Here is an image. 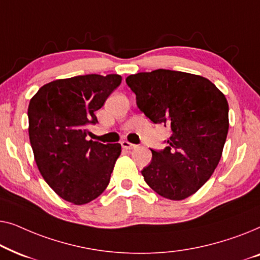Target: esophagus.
I'll list each match as a JSON object with an SVG mask.
<instances>
[{"mask_svg":"<svg viewBox=\"0 0 260 260\" xmlns=\"http://www.w3.org/2000/svg\"><path fill=\"white\" fill-rule=\"evenodd\" d=\"M120 144H122V147L124 149H135V148H136V145L130 143V142H127V141H122V142H120Z\"/></svg>","mask_w":260,"mask_h":260,"instance_id":"obj_1","label":"esophagus"}]
</instances>
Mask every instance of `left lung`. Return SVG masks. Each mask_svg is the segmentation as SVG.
<instances>
[{"instance_id": "obj_1", "label": "left lung", "mask_w": 260, "mask_h": 260, "mask_svg": "<svg viewBox=\"0 0 260 260\" xmlns=\"http://www.w3.org/2000/svg\"><path fill=\"white\" fill-rule=\"evenodd\" d=\"M138 109L172 130L163 150H151L142 170L152 190L183 200L209 180L221 158L229 133V103L212 81L170 70L131 74L125 79Z\"/></svg>"}]
</instances>
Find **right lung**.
Listing matches in <instances>:
<instances>
[{
    "mask_svg": "<svg viewBox=\"0 0 260 260\" xmlns=\"http://www.w3.org/2000/svg\"><path fill=\"white\" fill-rule=\"evenodd\" d=\"M122 83L118 74H86L40 87L28 106L29 141L48 186L74 205L97 199L110 182L119 143L87 140L98 123L95 111Z\"/></svg>",
    "mask_w": 260,
    "mask_h": 260,
    "instance_id": "1",
    "label": "right lung"
}]
</instances>
